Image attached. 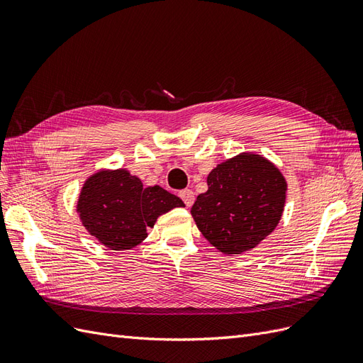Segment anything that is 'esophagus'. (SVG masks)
<instances>
[{
  "instance_id": "1",
  "label": "esophagus",
  "mask_w": 363,
  "mask_h": 363,
  "mask_svg": "<svg viewBox=\"0 0 363 363\" xmlns=\"http://www.w3.org/2000/svg\"><path fill=\"white\" fill-rule=\"evenodd\" d=\"M179 197L184 201V203L186 206H191L194 202V193L191 190H184L179 193Z\"/></svg>"
}]
</instances>
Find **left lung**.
<instances>
[{"instance_id":"obj_1","label":"left lung","mask_w":363,"mask_h":363,"mask_svg":"<svg viewBox=\"0 0 363 363\" xmlns=\"http://www.w3.org/2000/svg\"><path fill=\"white\" fill-rule=\"evenodd\" d=\"M206 184L191 216L202 235L221 253L255 249L282 218L286 179L274 162L259 154L241 152L220 162L209 172Z\"/></svg>"}]
</instances>
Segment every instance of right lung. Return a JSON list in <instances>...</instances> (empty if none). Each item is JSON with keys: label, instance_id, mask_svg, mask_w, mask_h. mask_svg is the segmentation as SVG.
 <instances>
[{"label": "right lung", "instance_id": "add662e5", "mask_svg": "<svg viewBox=\"0 0 363 363\" xmlns=\"http://www.w3.org/2000/svg\"><path fill=\"white\" fill-rule=\"evenodd\" d=\"M184 206L160 185L143 186L128 169H99L84 181L77 201L81 223L108 250H131L160 216Z\"/></svg>", "mask_w": 363, "mask_h": 363}]
</instances>
